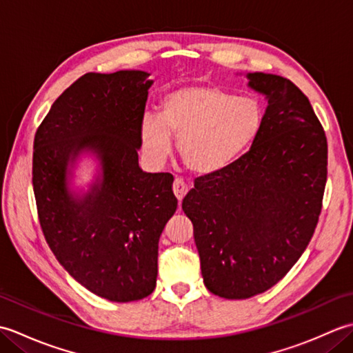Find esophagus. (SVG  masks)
Returning a JSON list of instances; mask_svg holds the SVG:
<instances>
[{
	"label": "esophagus",
	"instance_id": "34e87169",
	"mask_svg": "<svg viewBox=\"0 0 353 353\" xmlns=\"http://www.w3.org/2000/svg\"><path fill=\"white\" fill-rule=\"evenodd\" d=\"M172 192H174V196L179 201H182L185 194L188 192V185H186L182 179H176L174 183H172Z\"/></svg>",
	"mask_w": 353,
	"mask_h": 353
}]
</instances>
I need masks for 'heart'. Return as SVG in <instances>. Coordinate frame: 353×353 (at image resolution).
Masks as SVG:
<instances>
[{
    "instance_id": "1",
    "label": "heart",
    "mask_w": 353,
    "mask_h": 353,
    "mask_svg": "<svg viewBox=\"0 0 353 353\" xmlns=\"http://www.w3.org/2000/svg\"><path fill=\"white\" fill-rule=\"evenodd\" d=\"M262 125L261 104L235 97L219 86L185 85L163 97L159 114H145L141 137L145 152L161 161L171 152V137L183 165L200 176L229 168L252 142Z\"/></svg>"
}]
</instances>
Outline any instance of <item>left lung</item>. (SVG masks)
<instances>
[{
    "label": "left lung",
    "mask_w": 353,
    "mask_h": 353,
    "mask_svg": "<svg viewBox=\"0 0 353 353\" xmlns=\"http://www.w3.org/2000/svg\"><path fill=\"white\" fill-rule=\"evenodd\" d=\"M245 77L268 103L256 139L229 168L196 179L182 201L203 282L224 299L261 294L290 272L316 230L327 176L308 97L274 74Z\"/></svg>",
    "instance_id": "left-lung-1"
}]
</instances>
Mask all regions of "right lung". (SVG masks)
<instances>
[{
    "instance_id": "right-lung-1",
    "label": "right lung",
    "mask_w": 353,
    "mask_h": 353,
    "mask_svg": "<svg viewBox=\"0 0 353 353\" xmlns=\"http://www.w3.org/2000/svg\"><path fill=\"white\" fill-rule=\"evenodd\" d=\"M148 76L85 74L52 103L34 134L33 191L51 252L86 290L119 303L153 292L159 238L177 209L174 177L138 163ZM83 152L96 156L101 171L80 194L69 185Z\"/></svg>"
}]
</instances>
